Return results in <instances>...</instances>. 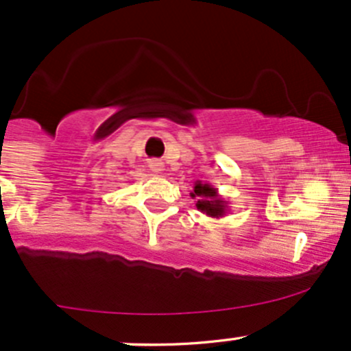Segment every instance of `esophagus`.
Listing matches in <instances>:
<instances>
[{"instance_id": "1", "label": "esophagus", "mask_w": 351, "mask_h": 351, "mask_svg": "<svg viewBox=\"0 0 351 351\" xmlns=\"http://www.w3.org/2000/svg\"><path fill=\"white\" fill-rule=\"evenodd\" d=\"M164 169H165V165H164V162H162V160H157V158L150 160V171L152 172H155V174H160Z\"/></svg>"}]
</instances>
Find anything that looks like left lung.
Segmentation results:
<instances>
[{
  "label": "left lung",
  "instance_id": "obj_1",
  "mask_svg": "<svg viewBox=\"0 0 351 351\" xmlns=\"http://www.w3.org/2000/svg\"><path fill=\"white\" fill-rule=\"evenodd\" d=\"M191 197L196 199V208L209 218H223L228 213V201L219 196L218 189L211 184L196 180Z\"/></svg>",
  "mask_w": 351,
  "mask_h": 351
}]
</instances>
